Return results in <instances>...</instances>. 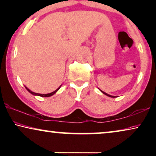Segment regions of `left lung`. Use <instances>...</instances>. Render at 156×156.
<instances>
[{"label": "left lung", "mask_w": 156, "mask_h": 156, "mask_svg": "<svg viewBox=\"0 0 156 156\" xmlns=\"http://www.w3.org/2000/svg\"><path fill=\"white\" fill-rule=\"evenodd\" d=\"M101 92H102L103 94H105L106 96H109V97H111V98H115V97H116V96H111V95L108 94H106L105 92H104V91H101Z\"/></svg>", "instance_id": "left-lung-1"}]
</instances>
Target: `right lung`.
Listing matches in <instances>:
<instances>
[{"mask_svg": "<svg viewBox=\"0 0 156 156\" xmlns=\"http://www.w3.org/2000/svg\"><path fill=\"white\" fill-rule=\"evenodd\" d=\"M26 90H28L30 93H31L32 94H33V95H37V96H42V97H49V96H53L54 94L55 93H56V91H58L59 89L60 88V87H59V88H58L57 89V90H55V91H53V92H51V93H50V94H38V93H34V92H33V91H30L29 90V89H28L26 87Z\"/></svg>", "mask_w": 156, "mask_h": 156, "instance_id": "add662e5", "label": "right lung"}]
</instances>
